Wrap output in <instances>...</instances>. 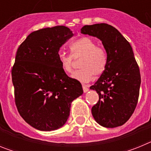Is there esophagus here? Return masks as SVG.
Here are the masks:
<instances>
[{
    "mask_svg": "<svg viewBox=\"0 0 151 151\" xmlns=\"http://www.w3.org/2000/svg\"><path fill=\"white\" fill-rule=\"evenodd\" d=\"M82 88H83V91L85 92H87L89 90L88 89V85H82Z\"/></svg>",
    "mask_w": 151,
    "mask_h": 151,
    "instance_id": "obj_1",
    "label": "esophagus"
}]
</instances>
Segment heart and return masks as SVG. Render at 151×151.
Instances as JSON below:
<instances>
[{"label":"heart","instance_id":"heart-1","mask_svg":"<svg viewBox=\"0 0 151 151\" xmlns=\"http://www.w3.org/2000/svg\"><path fill=\"white\" fill-rule=\"evenodd\" d=\"M71 54L60 52L58 54V60L63 71L66 73L73 72L75 60L81 59L79 67L82 69L75 72L74 79L79 82H88L93 76H98L104 73L107 66L108 57L106 51L102 47L88 37H82L73 41L70 45Z\"/></svg>","mask_w":151,"mask_h":151}]
</instances>
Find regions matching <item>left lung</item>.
Segmentation results:
<instances>
[{
	"label": "left lung",
	"instance_id": "obj_1",
	"mask_svg": "<svg viewBox=\"0 0 151 151\" xmlns=\"http://www.w3.org/2000/svg\"><path fill=\"white\" fill-rule=\"evenodd\" d=\"M81 33L99 38L108 57L107 66L94 85L99 101L91 108L96 122L115 128L127 122L139 97L141 74L129 41L113 26L106 23L85 26Z\"/></svg>",
	"mask_w": 151,
	"mask_h": 151
}]
</instances>
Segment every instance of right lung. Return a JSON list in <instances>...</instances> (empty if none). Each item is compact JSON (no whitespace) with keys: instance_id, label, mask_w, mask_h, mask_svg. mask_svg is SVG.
Listing matches in <instances>:
<instances>
[{"instance_id":"right-lung-1","label":"right lung","mask_w":151,"mask_h":151,"mask_svg":"<svg viewBox=\"0 0 151 151\" xmlns=\"http://www.w3.org/2000/svg\"><path fill=\"white\" fill-rule=\"evenodd\" d=\"M73 33L57 26L33 32L19 45L12 69L15 103L28 124L41 131L66 123L73 100L83 94L78 80L63 71L58 52Z\"/></svg>"}]
</instances>
